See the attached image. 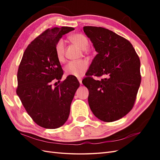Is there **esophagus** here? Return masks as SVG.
I'll return each mask as SVG.
<instances>
[{"instance_id":"obj_1","label":"esophagus","mask_w":160,"mask_h":160,"mask_svg":"<svg viewBox=\"0 0 160 160\" xmlns=\"http://www.w3.org/2000/svg\"><path fill=\"white\" fill-rule=\"evenodd\" d=\"M78 81H79L80 84L81 85V84H82V79H81V78H78Z\"/></svg>"}]
</instances>
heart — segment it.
I'll list each match as a JSON object with an SVG mask.
<instances>
[{
    "label": "heart",
    "mask_w": 160,
    "mask_h": 160,
    "mask_svg": "<svg viewBox=\"0 0 160 160\" xmlns=\"http://www.w3.org/2000/svg\"><path fill=\"white\" fill-rule=\"evenodd\" d=\"M71 41L82 49H86L89 45L88 38L81 33H76L70 37ZM55 53L57 59L60 62L65 60V42L62 39L57 42L55 45ZM88 69V62L86 61H70L65 67L67 75L80 77L84 75Z\"/></svg>",
    "instance_id": "heart-1"
}]
</instances>
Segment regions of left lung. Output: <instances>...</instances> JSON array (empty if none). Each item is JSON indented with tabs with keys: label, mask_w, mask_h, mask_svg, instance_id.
Instances as JSON below:
<instances>
[{
	"label": "left lung",
	"mask_w": 160,
	"mask_h": 160,
	"mask_svg": "<svg viewBox=\"0 0 160 160\" xmlns=\"http://www.w3.org/2000/svg\"><path fill=\"white\" fill-rule=\"evenodd\" d=\"M83 31L98 52L82 81L89 90V107L100 120L115 122L133 107L141 83L139 58L131 42L113 31L91 26ZM92 75L106 78L95 80Z\"/></svg>",
	"instance_id": "8db88e82"
}]
</instances>
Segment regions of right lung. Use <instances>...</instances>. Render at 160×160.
<instances>
[{"label": "right lung", "instance_id": "add662e5", "mask_svg": "<svg viewBox=\"0 0 160 160\" xmlns=\"http://www.w3.org/2000/svg\"><path fill=\"white\" fill-rule=\"evenodd\" d=\"M74 28H48L27 47L17 72V94L37 125L47 129L61 127L69 118L72 100L79 83L68 76L52 88V81L63 75L55 53V45L62 35Z\"/></svg>", "mask_w": 160, "mask_h": 160}]
</instances>
